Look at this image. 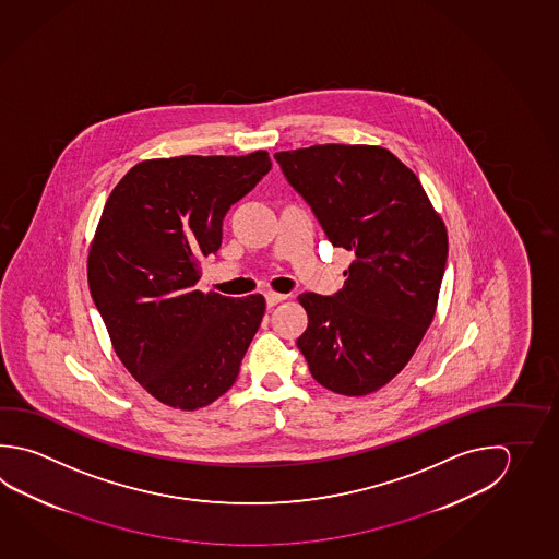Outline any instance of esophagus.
Returning a JSON list of instances; mask_svg holds the SVG:
<instances>
[{
  "label": "esophagus",
  "mask_w": 559,
  "mask_h": 559,
  "mask_svg": "<svg viewBox=\"0 0 559 559\" xmlns=\"http://www.w3.org/2000/svg\"><path fill=\"white\" fill-rule=\"evenodd\" d=\"M287 295L275 294V292H265V304L267 307H274V305L282 304Z\"/></svg>",
  "instance_id": "34e87169"
}]
</instances>
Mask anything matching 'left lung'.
<instances>
[{"mask_svg": "<svg viewBox=\"0 0 559 559\" xmlns=\"http://www.w3.org/2000/svg\"><path fill=\"white\" fill-rule=\"evenodd\" d=\"M326 238L355 254L335 295L301 294L297 346L321 386L366 396L409 362L436 317L447 228L416 173L380 145L325 143L274 155Z\"/></svg>", "mask_w": 559, "mask_h": 559, "instance_id": "8db88e82", "label": "left lung"}]
</instances>
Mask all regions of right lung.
Masks as SVG:
<instances>
[{
	"mask_svg": "<svg viewBox=\"0 0 559 559\" xmlns=\"http://www.w3.org/2000/svg\"><path fill=\"white\" fill-rule=\"evenodd\" d=\"M270 169L264 150L147 159L104 204L88 252L92 299L122 365L165 406H209L238 378L264 295L234 299L194 285L221 248L228 209Z\"/></svg>",
	"mask_w": 559,
	"mask_h": 559,
	"instance_id": "obj_1",
	"label": "right lung"
}]
</instances>
